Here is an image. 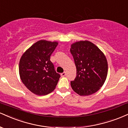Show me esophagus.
<instances>
[{
	"label": "esophagus",
	"mask_w": 128,
	"mask_h": 128,
	"mask_svg": "<svg viewBox=\"0 0 128 128\" xmlns=\"http://www.w3.org/2000/svg\"><path fill=\"white\" fill-rule=\"evenodd\" d=\"M66 76V72H63V73L61 74V76Z\"/></svg>",
	"instance_id": "esophagus-1"
}]
</instances>
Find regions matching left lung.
Wrapping results in <instances>:
<instances>
[{
    "mask_svg": "<svg viewBox=\"0 0 128 128\" xmlns=\"http://www.w3.org/2000/svg\"><path fill=\"white\" fill-rule=\"evenodd\" d=\"M76 68V76L70 82L73 90L80 96L94 94L100 89L106 78L108 63L100 49L88 40H81L71 45Z\"/></svg>",
    "mask_w": 128,
    "mask_h": 128,
    "instance_id": "obj_1",
    "label": "left lung"
}]
</instances>
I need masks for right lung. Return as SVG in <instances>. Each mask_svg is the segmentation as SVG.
<instances>
[{
  "mask_svg": "<svg viewBox=\"0 0 128 128\" xmlns=\"http://www.w3.org/2000/svg\"><path fill=\"white\" fill-rule=\"evenodd\" d=\"M58 45L57 42L39 40L27 50L20 58V78L34 94L46 95L55 89L60 76L56 72L50 56Z\"/></svg>",
  "mask_w": 128,
  "mask_h": 128,
  "instance_id": "right-lung-1",
  "label": "right lung"
}]
</instances>
